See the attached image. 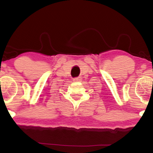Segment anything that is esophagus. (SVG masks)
Segmentation results:
<instances>
[{
    "label": "esophagus",
    "instance_id": "34e87169",
    "mask_svg": "<svg viewBox=\"0 0 153 153\" xmlns=\"http://www.w3.org/2000/svg\"><path fill=\"white\" fill-rule=\"evenodd\" d=\"M80 80H81V78H80V77H78V78H75L73 79L74 82H79Z\"/></svg>",
    "mask_w": 153,
    "mask_h": 153
}]
</instances>
